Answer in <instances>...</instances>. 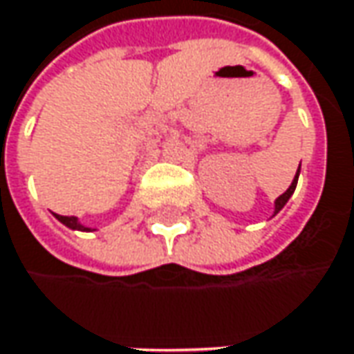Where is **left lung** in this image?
<instances>
[{
	"label": "left lung",
	"instance_id": "obj_1",
	"mask_svg": "<svg viewBox=\"0 0 354 354\" xmlns=\"http://www.w3.org/2000/svg\"><path fill=\"white\" fill-rule=\"evenodd\" d=\"M299 174H301V164H299V170H297V174H295V180H292V182H290V186L286 188V192L274 200V214H279L282 208H284V204L288 202V198L295 194V188H297V182H299Z\"/></svg>",
	"mask_w": 354,
	"mask_h": 354
}]
</instances>
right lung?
Wrapping results in <instances>:
<instances>
[{
	"label": "right lung",
	"instance_id": "1",
	"mask_svg": "<svg viewBox=\"0 0 354 354\" xmlns=\"http://www.w3.org/2000/svg\"><path fill=\"white\" fill-rule=\"evenodd\" d=\"M55 218L59 220L64 226H68V228H72V230H80V232H92L95 228H90V226H86V224H82L77 216H62V214H53Z\"/></svg>",
	"mask_w": 354,
	"mask_h": 354
}]
</instances>
